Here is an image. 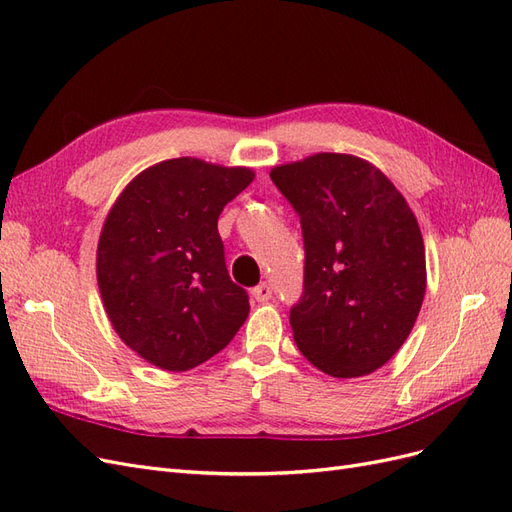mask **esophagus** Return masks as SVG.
Here are the masks:
<instances>
[{"label":"esophagus","instance_id":"34e87169","mask_svg":"<svg viewBox=\"0 0 512 512\" xmlns=\"http://www.w3.org/2000/svg\"><path fill=\"white\" fill-rule=\"evenodd\" d=\"M271 286L269 284H258L256 288H252V297L256 299V301H269L271 299Z\"/></svg>","mask_w":512,"mask_h":512}]
</instances>
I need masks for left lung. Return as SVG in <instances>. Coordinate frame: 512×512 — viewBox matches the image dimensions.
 Listing matches in <instances>:
<instances>
[{
  "label": "left lung",
  "instance_id": "obj_1",
  "mask_svg": "<svg viewBox=\"0 0 512 512\" xmlns=\"http://www.w3.org/2000/svg\"><path fill=\"white\" fill-rule=\"evenodd\" d=\"M271 181L303 230L294 342L333 378L371 374L404 346L425 297V245L412 209L374 164L346 153L275 166Z\"/></svg>",
  "mask_w": 512,
  "mask_h": 512
}]
</instances>
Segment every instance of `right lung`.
I'll use <instances>...</instances> for the list:
<instances>
[{"mask_svg": "<svg viewBox=\"0 0 512 512\" xmlns=\"http://www.w3.org/2000/svg\"><path fill=\"white\" fill-rule=\"evenodd\" d=\"M250 168L164 160L134 177L98 243L102 303L123 344L166 371L224 350L250 314L230 280L218 218L252 183Z\"/></svg>", "mask_w": 512, "mask_h": 512, "instance_id": "obj_1", "label": "right lung"}]
</instances>
